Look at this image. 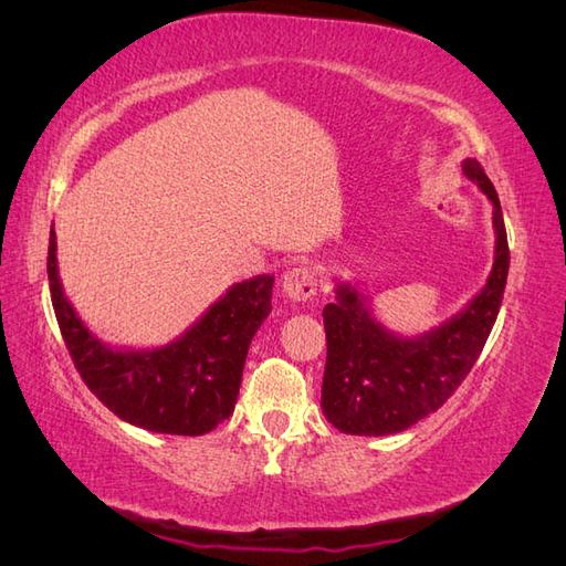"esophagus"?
I'll list each match as a JSON object with an SVG mask.
<instances>
[{"mask_svg": "<svg viewBox=\"0 0 566 566\" xmlns=\"http://www.w3.org/2000/svg\"><path fill=\"white\" fill-rule=\"evenodd\" d=\"M283 293L293 302H306L318 293V276L312 266H295L283 276Z\"/></svg>", "mask_w": 566, "mask_h": 566, "instance_id": "1", "label": "esophagus"}]
</instances>
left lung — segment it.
Returning a JSON list of instances; mask_svg holds the SVG:
<instances>
[{"label":"left lung","instance_id":"1","mask_svg":"<svg viewBox=\"0 0 566 566\" xmlns=\"http://www.w3.org/2000/svg\"><path fill=\"white\" fill-rule=\"evenodd\" d=\"M462 172L493 202L491 276L468 310L413 339L389 335L356 287L337 285L335 302L323 310L328 356L321 408L339 432L382 437L408 430L451 399L486 345L505 293L510 248L501 200L484 167L465 160Z\"/></svg>","mask_w":566,"mask_h":566}]
</instances>
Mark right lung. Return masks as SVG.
Wrapping results in <instances>:
<instances>
[{"mask_svg": "<svg viewBox=\"0 0 566 566\" xmlns=\"http://www.w3.org/2000/svg\"><path fill=\"white\" fill-rule=\"evenodd\" d=\"M46 273L51 304L80 378L117 418L148 432L200 437L233 413L252 335L271 312L273 276L235 283L172 345L119 352L84 328L65 300L54 227Z\"/></svg>", "mask_w": 566, "mask_h": 566, "instance_id": "add662e5", "label": "right lung"}]
</instances>
